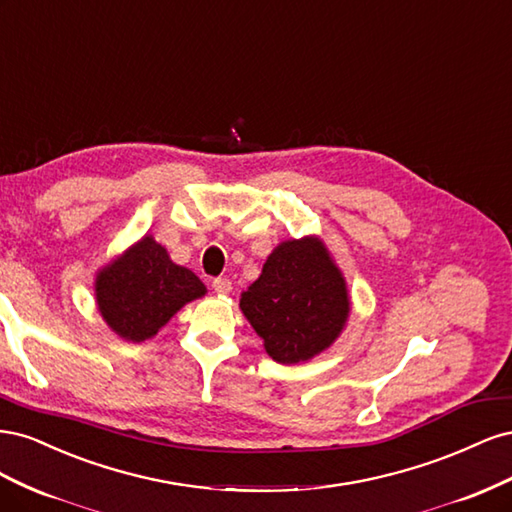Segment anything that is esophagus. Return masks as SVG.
Instances as JSON below:
<instances>
[{
  "instance_id": "obj_1",
  "label": "esophagus",
  "mask_w": 512,
  "mask_h": 512,
  "mask_svg": "<svg viewBox=\"0 0 512 512\" xmlns=\"http://www.w3.org/2000/svg\"><path fill=\"white\" fill-rule=\"evenodd\" d=\"M211 286L218 294H228L232 290V282L228 280V277H215Z\"/></svg>"
}]
</instances>
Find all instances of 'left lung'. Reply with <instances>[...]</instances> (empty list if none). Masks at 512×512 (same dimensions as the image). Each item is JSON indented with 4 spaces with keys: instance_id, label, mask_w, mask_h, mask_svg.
Segmentation results:
<instances>
[{
    "instance_id": "left-lung-1",
    "label": "left lung",
    "mask_w": 512,
    "mask_h": 512,
    "mask_svg": "<svg viewBox=\"0 0 512 512\" xmlns=\"http://www.w3.org/2000/svg\"><path fill=\"white\" fill-rule=\"evenodd\" d=\"M239 305L271 359L284 365L329 348L350 312L344 277L318 239L277 245Z\"/></svg>"
}]
</instances>
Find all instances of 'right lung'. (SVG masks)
Here are the masks:
<instances>
[{
    "label": "right lung",
    "mask_w": 512,
    "mask_h": 512,
    "mask_svg": "<svg viewBox=\"0 0 512 512\" xmlns=\"http://www.w3.org/2000/svg\"><path fill=\"white\" fill-rule=\"evenodd\" d=\"M203 294L205 284L190 269L175 265L151 237L130 247L96 280L100 314L108 327L130 342L153 337L177 309Z\"/></svg>",
    "instance_id": "obj_1"
}]
</instances>
